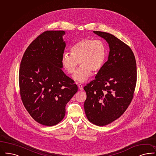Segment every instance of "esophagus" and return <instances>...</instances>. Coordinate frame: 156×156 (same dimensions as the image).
I'll use <instances>...</instances> for the list:
<instances>
[{"label":"esophagus","instance_id":"esophagus-1","mask_svg":"<svg viewBox=\"0 0 156 156\" xmlns=\"http://www.w3.org/2000/svg\"><path fill=\"white\" fill-rule=\"evenodd\" d=\"M78 87H79L80 90H83V86L82 84H78Z\"/></svg>","mask_w":156,"mask_h":156}]
</instances>
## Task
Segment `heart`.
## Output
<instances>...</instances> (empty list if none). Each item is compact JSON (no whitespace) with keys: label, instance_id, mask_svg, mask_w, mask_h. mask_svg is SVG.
<instances>
[{"label":"heart","instance_id":"obj_1","mask_svg":"<svg viewBox=\"0 0 156 156\" xmlns=\"http://www.w3.org/2000/svg\"><path fill=\"white\" fill-rule=\"evenodd\" d=\"M71 53H64L61 63L69 74L75 72L79 64L81 65L73 76V79L79 82H84L93 72L102 68L106 57V48L101 40L86 38L81 39L72 47Z\"/></svg>","mask_w":156,"mask_h":156}]
</instances>
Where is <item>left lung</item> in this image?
Listing matches in <instances>:
<instances>
[{
	"instance_id": "1",
	"label": "left lung",
	"mask_w": 156,
	"mask_h": 156,
	"mask_svg": "<svg viewBox=\"0 0 156 156\" xmlns=\"http://www.w3.org/2000/svg\"><path fill=\"white\" fill-rule=\"evenodd\" d=\"M108 42V60L98 71L95 80L84 87V108L88 120L98 126L119 118L131 103L136 83V64L131 48L114 35L93 31Z\"/></svg>"
}]
</instances>
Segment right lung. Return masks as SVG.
I'll list each match as a JSON object with an SVG mask.
<instances>
[{"instance_id": "right-lung-1", "label": "right lung", "mask_w": 156, "mask_h": 156, "mask_svg": "<svg viewBox=\"0 0 156 156\" xmlns=\"http://www.w3.org/2000/svg\"><path fill=\"white\" fill-rule=\"evenodd\" d=\"M64 30H47L24 52L19 70L21 100L35 121L46 126L57 124L65 106L78 90L62 71L61 57L66 47Z\"/></svg>"}]
</instances>
